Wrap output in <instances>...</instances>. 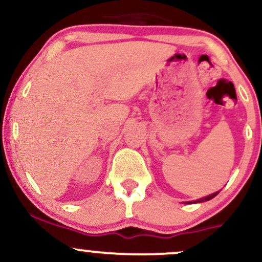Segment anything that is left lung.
I'll return each instance as SVG.
<instances>
[{
	"mask_svg": "<svg viewBox=\"0 0 262 262\" xmlns=\"http://www.w3.org/2000/svg\"><path fill=\"white\" fill-rule=\"evenodd\" d=\"M219 192V191H218ZM218 192H215V193H212V194H209V196H207V197H203L202 200H197V201H192V202H188V203H197V202H204V201H209V200H212L213 197H215L218 194Z\"/></svg>",
	"mask_w": 262,
	"mask_h": 262,
	"instance_id": "1",
	"label": "left lung"
}]
</instances>
